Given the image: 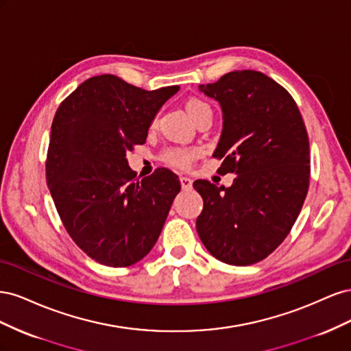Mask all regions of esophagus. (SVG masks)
Instances as JSON below:
<instances>
[{
	"instance_id": "1",
	"label": "esophagus",
	"mask_w": 351,
	"mask_h": 351,
	"mask_svg": "<svg viewBox=\"0 0 351 351\" xmlns=\"http://www.w3.org/2000/svg\"><path fill=\"white\" fill-rule=\"evenodd\" d=\"M180 183H182V189L184 192H189V190L193 189V182L189 177H180Z\"/></svg>"
}]
</instances>
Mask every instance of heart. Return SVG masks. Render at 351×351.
Returning a JSON list of instances; mask_svg holds the SVG:
<instances>
[{"mask_svg":"<svg viewBox=\"0 0 351 351\" xmlns=\"http://www.w3.org/2000/svg\"><path fill=\"white\" fill-rule=\"evenodd\" d=\"M186 110H187L189 115L192 117V120L195 119L196 115H199L200 112L210 111L209 105H208L205 101L197 99V98L189 99L187 104H186ZM195 156H196V152H195V151L182 149V147H174V149H169V151L165 152V159H167V161H168L169 164L176 165V167H180V168L189 167L190 164H192Z\"/></svg>","mask_w":351,"mask_h":351,"instance_id":"obj_1","label":"heart"}]
</instances>
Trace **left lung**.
Here are the masks:
<instances>
[{
	"instance_id": "8db88e82",
	"label": "left lung",
	"mask_w": 351,
	"mask_h": 351,
	"mask_svg": "<svg viewBox=\"0 0 351 351\" xmlns=\"http://www.w3.org/2000/svg\"><path fill=\"white\" fill-rule=\"evenodd\" d=\"M199 90L218 101L222 132L215 158L230 187L196 180L204 199L197 234L212 256L236 267L277 249L300 214L309 189V137L291 95L261 71H231Z\"/></svg>"
}]
</instances>
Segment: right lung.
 <instances>
[{"label":"right lung","mask_w":351,"mask_h":351,"mask_svg":"<svg viewBox=\"0 0 351 351\" xmlns=\"http://www.w3.org/2000/svg\"><path fill=\"white\" fill-rule=\"evenodd\" d=\"M178 89L145 90L102 74L79 84L56 112L49 193L73 241L107 267H130L151 252L182 189L167 168L137 178L125 159Z\"/></svg>","instance_id":"1"}]
</instances>
